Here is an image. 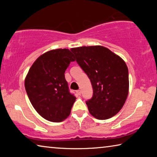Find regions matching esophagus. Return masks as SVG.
Segmentation results:
<instances>
[{"instance_id":"esophagus-1","label":"esophagus","mask_w":157,"mask_h":157,"mask_svg":"<svg viewBox=\"0 0 157 157\" xmlns=\"http://www.w3.org/2000/svg\"><path fill=\"white\" fill-rule=\"evenodd\" d=\"M76 93H77V94L79 95H81V91H80V90H78V91H76Z\"/></svg>"}]
</instances>
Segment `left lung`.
Returning a JSON list of instances; mask_svg holds the SVG:
<instances>
[{"label":"left lung","instance_id":"obj_1","mask_svg":"<svg viewBox=\"0 0 157 157\" xmlns=\"http://www.w3.org/2000/svg\"><path fill=\"white\" fill-rule=\"evenodd\" d=\"M71 50L91 82L93 97L86 102L89 113L99 120L115 116L128 95L129 73L125 62L101 46L73 48Z\"/></svg>","mask_w":157,"mask_h":157}]
</instances>
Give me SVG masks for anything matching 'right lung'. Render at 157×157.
Wrapping results in <instances>:
<instances>
[{"label":"right lung","mask_w":157,"mask_h":157,"mask_svg":"<svg viewBox=\"0 0 157 157\" xmlns=\"http://www.w3.org/2000/svg\"><path fill=\"white\" fill-rule=\"evenodd\" d=\"M75 56L68 49L45 52L28 71L25 91L39 115L47 121L59 123L70 115L76 98L69 91L64 73Z\"/></svg>","instance_id":"add662e5"}]
</instances>
